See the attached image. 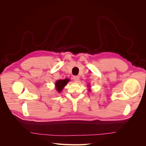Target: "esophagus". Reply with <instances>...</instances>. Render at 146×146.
Returning <instances> with one entry per match:
<instances>
[{
	"mask_svg": "<svg viewBox=\"0 0 146 146\" xmlns=\"http://www.w3.org/2000/svg\"><path fill=\"white\" fill-rule=\"evenodd\" d=\"M79 79H80V78H79L78 76H74V80L76 82H78L79 81Z\"/></svg>",
	"mask_w": 146,
	"mask_h": 146,
	"instance_id": "1",
	"label": "esophagus"
}]
</instances>
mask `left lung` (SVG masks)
Instances as JSON below:
<instances>
[{"mask_svg":"<svg viewBox=\"0 0 146 146\" xmlns=\"http://www.w3.org/2000/svg\"><path fill=\"white\" fill-rule=\"evenodd\" d=\"M90 89H89V91H90Z\"/></svg>","mask_w":146,"mask_h":146,"instance_id":"1","label":"left lung"}]
</instances>
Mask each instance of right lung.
Masks as SVG:
<instances>
[{
	"mask_svg": "<svg viewBox=\"0 0 146 146\" xmlns=\"http://www.w3.org/2000/svg\"><path fill=\"white\" fill-rule=\"evenodd\" d=\"M69 78H65L64 80H57L55 83V88L56 90L58 92H61V91L63 90L65 85L69 82Z\"/></svg>",
	"mask_w": 146,
	"mask_h": 146,
	"instance_id": "1",
	"label": "right lung"
}]
</instances>
